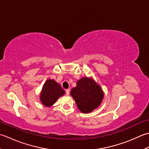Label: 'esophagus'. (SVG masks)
Wrapping results in <instances>:
<instances>
[{"instance_id":"esophagus-1","label":"esophagus","mask_w":149,"mask_h":149,"mask_svg":"<svg viewBox=\"0 0 149 149\" xmlns=\"http://www.w3.org/2000/svg\"><path fill=\"white\" fill-rule=\"evenodd\" d=\"M69 93H70V90L69 89H66L65 90V93H66V95H69Z\"/></svg>"}]
</instances>
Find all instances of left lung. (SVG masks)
<instances>
[{"instance_id":"1","label":"left lung","mask_w":149,"mask_h":149,"mask_svg":"<svg viewBox=\"0 0 149 149\" xmlns=\"http://www.w3.org/2000/svg\"><path fill=\"white\" fill-rule=\"evenodd\" d=\"M71 95L74 98L78 109L84 113L92 112L101 104L104 93L95 81L83 78L77 82V87L72 88Z\"/></svg>"}]
</instances>
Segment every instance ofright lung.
<instances>
[{
  "label": "right lung",
  "instance_id": "right-lung-1",
  "mask_svg": "<svg viewBox=\"0 0 149 149\" xmlns=\"http://www.w3.org/2000/svg\"><path fill=\"white\" fill-rule=\"evenodd\" d=\"M65 94L60 85L53 80H47L44 84L40 95V100L42 104L49 107L56 102L59 97Z\"/></svg>",
  "mask_w": 149,
  "mask_h": 149
}]
</instances>
